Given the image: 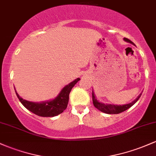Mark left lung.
Wrapping results in <instances>:
<instances>
[{"instance_id": "1", "label": "left lung", "mask_w": 156, "mask_h": 156, "mask_svg": "<svg viewBox=\"0 0 156 156\" xmlns=\"http://www.w3.org/2000/svg\"><path fill=\"white\" fill-rule=\"evenodd\" d=\"M124 41H125L126 42L130 43L132 44H133L130 40L126 38V37H124ZM141 93L133 101H132L131 103L129 104H124V105H115V104H104L102 103V102L98 101L97 100L96 97H95L93 90H92V102H93V105L95 106V108L99 109L101 112H104V113L107 114H119L126 110V109H128L129 108H130L132 106L134 105V104L138 101V100L139 99V98L141 97Z\"/></svg>"}]
</instances>
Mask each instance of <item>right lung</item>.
<instances>
[{
    "instance_id": "right-lung-1",
    "label": "right lung",
    "mask_w": 156,
    "mask_h": 156,
    "mask_svg": "<svg viewBox=\"0 0 156 156\" xmlns=\"http://www.w3.org/2000/svg\"><path fill=\"white\" fill-rule=\"evenodd\" d=\"M80 78H76L75 81H72L69 84L66 85L59 92L58 95L52 100L42 102H32L27 101L22 98L17 93V96L20 101V103L30 112L41 117H54L62 113L67 107L68 101H69V95L73 87L80 81Z\"/></svg>"
}]
</instances>
